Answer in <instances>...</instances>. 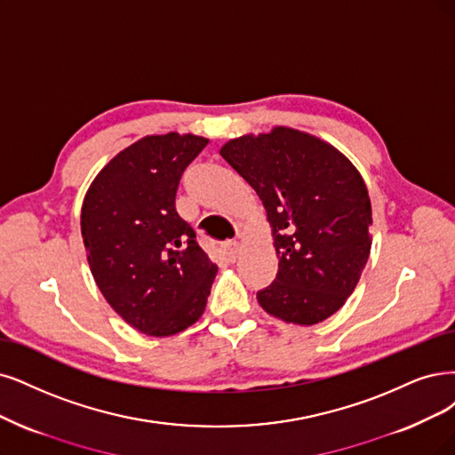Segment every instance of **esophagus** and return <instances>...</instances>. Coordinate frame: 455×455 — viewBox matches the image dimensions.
Wrapping results in <instances>:
<instances>
[{
  "instance_id": "obj_1",
  "label": "esophagus",
  "mask_w": 455,
  "mask_h": 455,
  "mask_svg": "<svg viewBox=\"0 0 455 455\" xmlns=\"http://www.w3.org/2000/svg\"><path fill=\"white\" fill-rule=\"evenodd\" d=\"M240 251H242V243L240 242H236V240H232V242H227L225 245H223V253H225V259L228 260V262H234L238 259V255H240Z\"/></svg>"
}]
</instances>
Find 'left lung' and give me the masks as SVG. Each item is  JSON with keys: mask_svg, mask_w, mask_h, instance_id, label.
<instances>
[{"mask_svg": "<svg viewBox=\"0 0 455 455\" xmlns=\"http://www.w3.org/2000/svg\"><path fill=\"white\" fill-rule=\"evenodd\" d=\"M223 159L257 191L270 221L279 272L257 292L284 323L311 326L339 311L371 251V200L341 151L291 127L245 134Z\"/></svg>", "mask_w": 455, "mask_h": 455, "instance_id": "obj_1", "label": "left lung"}]
</instances>
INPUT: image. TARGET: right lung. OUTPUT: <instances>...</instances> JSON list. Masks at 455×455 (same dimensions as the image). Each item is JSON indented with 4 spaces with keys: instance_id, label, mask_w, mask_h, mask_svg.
<instances>
[{
    "instance_id": "right-lung-1",
    "label": "right lung",
    "mask_w": 455,
    "mask_h": 455,
    "mask_svg": "<svg viewBox=\"0 0 455 455\" xmlns=\"http://www.w3.org/2000/svg\"><path fill=\"white\" fill-rule=\"evenodd\" d=\"M196 134H151L120 151L84 196L90 270L127 324L166 338L204 313L217 266L176 212L185 168L206 148Z\"/></svg>"
}]
</instances>
